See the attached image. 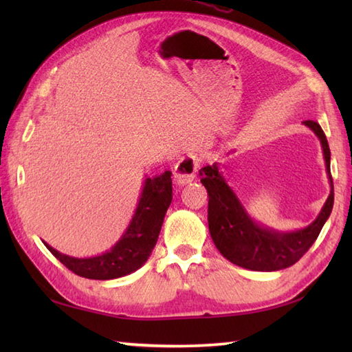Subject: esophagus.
<instances>
[{
    "instance_id": "esophagus-1",
    "label": "esophagus",
    "mask_w": 352,
    "mask_h": 352,
    "mask_svg": "<svg viewBox=\"0 0 352 352\" xmlns=\"http://www.w3.org/2000/svg\"><path fill=\"white\" fill-rule=\"evenodd\" d=\"M199 168V163L193 155L183 157V159L175 163L174 168V180L177 184H189L193 182V178L197 175V170Z\"/></svg>"
}]
</instances>
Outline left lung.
<instances>
[{
    "mask_svg": "<svg viewBox=\"0 0 352 352\" xmlns=\"http://www.w3.org/2000/svg\"><path fill=\"white\" fill-rule=\"evenodd\" d=\"M316 134L322 145L325 168L330 180L328 195L322 210L310 226L295 231H276L254 221L245 210L241 199L230 188L218 163L199 170L201 183L208 193V230L216 248L231 263L250 271L272 272L295 265L315 243L324 223L330 218L334 203L333 178L330 172V146L325 133L315 121H304Z\"/></svg>",
    "mask_w": 352,
    "mask_h": 352,
    "instance_id": "obj_1",
    "label": "left lung"
}]
</instances>
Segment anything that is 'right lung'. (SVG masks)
<instances>
[{
	"mask_svg": "<svg viewBox=\"0 0 352 352\" xmlns=\"http://www.w3.org/2000/svg\"><path fill=\"white\" fill-rule=\"evenodd\" d=\"M170 170L145 178L133 218L121 239L106 252L95 257H71L43 242L50 252L80 276L91 280H113L125 276L146 263L159 239L162 223L172 201Z\"/></svg>",
	"mask_w": 352,
	"mask_h": 352,
	"instance_id": "obj_1",
	"label": "right lung"
}]
</instances>
